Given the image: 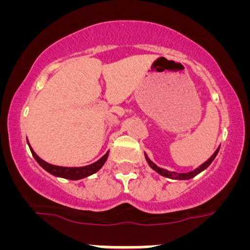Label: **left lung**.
<instances>
[{"instance_id": "obj_1", "label": "left lung", "mask_w": 250, "mask_h": 250, "mask_svg": "<svg viewBox=\"0 0 250 250\" xmlns=\"http://www.w3.org/2000/svg\"><path fill=\"white\" fill-rule=\"evenodd\" d=\"M219 148H220V147H218V150H216L215 152H214L213 155H211V157L209 158L208 161H206V162H204L203 165H201L200 167L196 168L195 170H192V172H188V173L169 172V170H166V169H163V168L157 167V166H156L155 163L152 162V161H150V158L147 157V155H146V153H145V158H146V161H147L148 166H150V167L152 168L153 170H156V172H157L158 174H161V175H162V176H166V178H170V179H178V180H188V179L193 178V176H196V175H197V174H200L201 172H203V170L206 169V168H208V166L210 165L211 162H213L214 158H215L216 155H218Z\"/></svg>"}]
</instances>
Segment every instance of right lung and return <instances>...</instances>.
<instances>
[{
    "label": "right lung",
    "instance_id": "obj_1",
    "mask_svg": "<svg viewBox=\"0 0 250 250\" xmlns=\"http://www.w3.org/2000/svg\"><path fill=\"white\" fill-rule=\"evenodd\" d=\"M30 150H31V153L32 156H34L35 160L37 161V163H39L44 170H47V172L52 174V175L69 179V180H80V179H83L85 178V176H89L92 175V174L97 173L98 170L104 166V163L106 162L107 160V156H109V151H107V152L105 153L100 160H98L97 162L92 163V165L89 166H84V167H59V166L50 165V163H47L46 161L41 160V158L35 153L32 147H30Z\"/></svg>",
    "mask_w": 250,
    "mask_h": 250
}]
</instances>
